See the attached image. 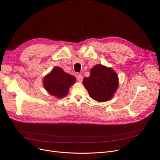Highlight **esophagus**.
<instances>
[{
	"mask_svg": "<svg viewBox=\"0 0 160 160\" xmlns=\"http://www.w3.org/2000/svg\"><path fill=\"white\" fill-rule=\"evenodd\" d=\"M77 79H78V80L79 82H82V81L83 80V77H82V75L80 74H79L77 75Z\"/></svg>",
	"mask_w": 160,
	"mask_h": 160,
	"instance_id": "1",
	"label": "esophagus"
}]
</instances>
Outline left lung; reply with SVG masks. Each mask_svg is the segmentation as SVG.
<instances>
[{"instance_id": "obj_1", "label": "left lung", "mask_w": 160, "mask_h": 160, "mask_svg": "<svg viewBox=\"0 0 160 160\" xmlns=\"http://www.w3.org/2000/svg\"><path fill=\"white\" fill-rule=\"evenodd\" d=\"M90 76L85 77L83 84L91 98L106 102L112 98L119 87V78L111 68L98 64L91 69Z\"/></svg>"}]
</instances>
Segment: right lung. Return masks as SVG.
<instances>
[{
	"label": "right lung",
	"mask_w": 160,
	"mask_h": 160,
	"mask_svg": "<svg viewBox=\"0 0 160 160\" xmlns=\"http://www.w3.org/2000/svg\"><path fill=\"white\" fill-rule=\"evenodd\" d=\"M75 82L74 76L64 72L60 67H56L45 77L43 86L49 94L60 98L68 94L71 86Z\"/></svg>",
	"instance_id": "add662e5"
}]
</instances>
